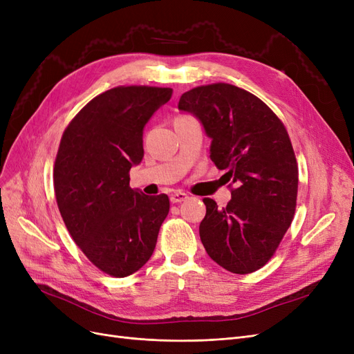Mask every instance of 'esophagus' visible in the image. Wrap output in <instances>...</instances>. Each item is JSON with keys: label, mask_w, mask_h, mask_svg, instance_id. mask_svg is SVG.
Masks as SVG:
<instances>
[{"label": "esophagus", "mask_w": 354, "mask_h": 354, "mask_svg": "<svg viewBox=\"0 0 354 354\" xmlns=\"http://www.w3.org/2000/svg\"><path fill=\"white\" fill-rule=\"evenodd\" d=\"M187 198H189L187 194H185V192H180V190H176V192H173V194L169 195V201L173 202V203L183 202V201H186Z\"/></svg>", "instance_id": "1"}]
</instances>
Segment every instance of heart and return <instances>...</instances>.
I'll return each mask as SVG.
<instances>
[{
  "label": "heart",
  "instance_id": "heart-1",
  "mask_svg": "<svg viewBox=\"0 0 354 354\" xmlns=\"http://www.w3.org/2000/svg\"><path fill=\"white\" fill-rule=\"evenodd\" d=\"M180 118H185V116H180Z\"/></svg>",
  "mask_w": 354,
  "mask_h": 354
}]
</instances>
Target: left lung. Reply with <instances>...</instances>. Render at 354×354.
I'll return each instance as SVG.
<instances>
[{"mask_svg":"<svg viewBox=\"0 0 354 354\" xmlns=\"http://www.w3.org/2000/svg\"><path fill=\"white\" fill-rule=\"evenodd\" d=\"M178 109L201 121L211 138V160L234 185L226 208L203 199V248L232 273L261 269L291 226L297 205L298 165L285 125L257 95L224 82L186 91Z\"/></svg>","mask_w":354,"mask_h":354,"instance_id":"left-lung-1","label":"left lung"}]
</instances>
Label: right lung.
Returning <instances> with one entry per match:
<instances>
[{
  "label": "right lung",
  "mask_w": 354,
  "mask_h": 354,
  "mask_svg": "<svg viewBox=\"0 0 354 354\" xmlns=\"http://www.w3.org/2000/svg\"><path fill=\"white\" fill-rule=\"evenodd\" d=\"M173 90L146 85L115 87L88 102L62 136L53 171L57 207L85 257L113 277L149 261L167 195L130 187V169L142 162L143 130Z\"/></svg>",
  "instance_id": "add662e5"
}]
</instances>
